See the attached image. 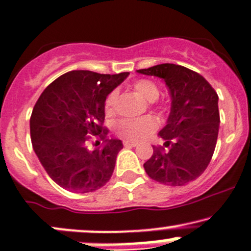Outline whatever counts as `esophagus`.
<instances>
[{
    "mask_svg": "<svg viewBox=\"0 0 251 251\" xmlns=\"http://www.w3.org/2000/svg\"><path fill=\"white\" fill-rule=\"evenodd\" d=\"M138 143L137 141H124V146H126V147H135V146H138Z\"/></svg>",
    "mask_w": 251,
    "mask_h": 251,
    "instance_id": "1",
    "label": "esophagus"
}]
</instances>
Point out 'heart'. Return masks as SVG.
Wrapping results in <instances>:
<instances>
[{"instance_id": "obj_1", "label": "heart", "mask_w": 251, "mask_h": 251, "mask_svg": "<svg viewBox=\"0 0 251 251\" xmlns=\"http://www.w3.org/2000/svg\"><path fill=\"white\" fill-rule=\"evenodd\" d=\"M132 90L144 100L150 101L152 105L165 106L164 102L159 101V86L151 79H139L132 86ZM118 95L116 91L110 92L104 101V112L107 117H113L116 113V102ZM158 128V122L153 117L146 116L138 119H124L117 125L116 132L119 137L127 140H143L150 137Z\"/></svg>"}]
</instances>
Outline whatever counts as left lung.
Instances as JSON below:
<instances>
[{"mask_svg":"<svg viewBox=\"0 0 251 251\" xmlns=\"http://www.w3.org/2000/svg\"><path fill=\"white\" fill-rule=\"evenodd\" d=\"M170 87L172 108L159 135L164 146H153L144 164L151 179L168 186H183L206 171L215 151L220 126L219 96L200 74L176 64L140 69Z\"/></svg>","mask_w":251,"mask_h":251,"instance_id":"obj_1","label":"left lung"}]
</instances>
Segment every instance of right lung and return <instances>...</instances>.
Returning <instances> with one entry per match:
<instances>
[{
    "instance_id": "add662e5",
    "label": "right lung",
    "mask_w": 251,
    "mask_h": 251,
    "mask_svg": "<svg viewBox=\"0 0 251 251\" xmlns=\"http://www.w3.org/2000/svg\"><path fill=\"white\" fill-rule=\"evenodd\" d=\"M127 76L128 72L75 70L53 80L39 96L30 117L32 147L48 175L62 188L95 192L112 176L123 144L107 140L104 101ZM95 138L104 141L102 149H88Z\"/></svg>"
}]
</instances>
